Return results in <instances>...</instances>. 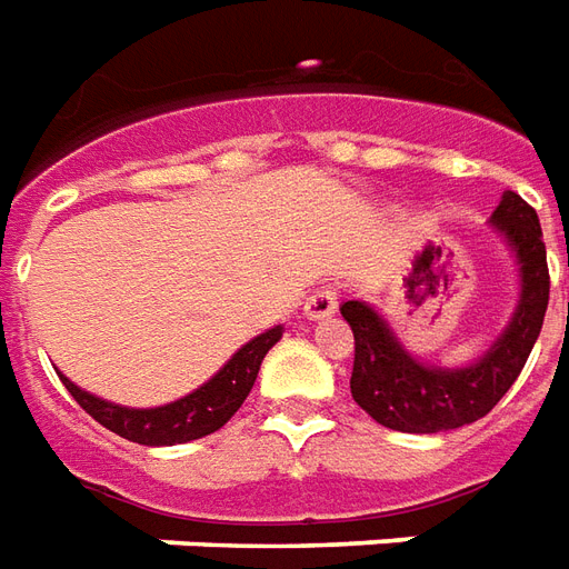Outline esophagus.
Returning <instances> with one entry per match:
<instances>
[{
	"instance_id": "1",
	"label": "esophagus",
	"mask_w": 569,
	"mask_h": 569,
	"mask_svg": "<svg viewBox=\"0 0 569 569\" xmlns=\"http://www.w3.org/2000/svg\"><path fill=\"white\" fill-rule=\"evenodd\" d=\"M338 298H340V289L338 286H319L313 296L305 301V313L307 319H326L331 317L335 310H338Z\"/></svg>"
}]
</instances>
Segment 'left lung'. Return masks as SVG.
Here are the masks:
<instances>
[{
	"mask_svg": "<svg viewBox=\"0 0 569 569\" xmlns=\"http://www.w3.org/2000/svg\"><path fill=\"white\" fill-rule=\"evenodd\" d=\"M491 222L507 234L519 256L521 301L512 326L477 365L461 370L425 368L398 347L386 322L368 305L347 301L340 307L356 340L349 391L370 419L391 431L437 435L491 413L509 386L519 380L540 338L549 307V264L537 210L516 192H507Z\"/></svg>",
	"mask_w": 569,
	"mask_h": 569,
	"instance_id": "left-lung-1",
	"label": "left lung"
}]
</instances>
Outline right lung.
I'll use <instances>...</instances> for the list:
<instances>
[{
	"label": "right lung",
	"instance_id": "add662e5",
	"mask_svg": "<svg viewBox=\"0 0 569 569\" xmlns=\"http://www.w3.org/2000/svg\"><path fill=\"white\" fill-rule=\"evenodd\" d=\"M280 335H283L280 326L259 335L247 347L238 349L213 380L204 382L201 389H196L187 398L168 403V407H156V410H126V407L108 403L102 398H92L66 377H60V380L71 391V398L113 435L141 446L189 443V440L220 431L222 425L241 410V403L247 401L252 382H256L259 365L268 356V349L280 340Z\"/></svg>",
	"mask_w": 569,
	"mask_h": 569
}]
</instances>
